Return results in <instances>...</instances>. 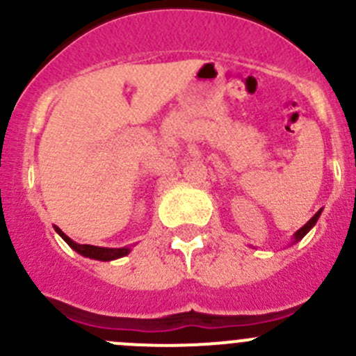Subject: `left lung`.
Masks as SVG:
<instances>
[{
  "mask_svg": "<svg viewBox=\"0 0 356 356\" xmlns=\"http://www.w3.org/2000/svg\"><path fill=\"white\" fill-rule=\"evenodd\" d=\"M321 211H322V210H318V211H317V213H315V215H314V217H312V218H310V220H308V222H307V224H305V225H303V227H301V229H300V231H298V232H296V234H294V239H296V241H300V239H301V238H303V236H305V234H307V232H308V231H310V229H312V227H314V225H315V224H317L318 217H321ZM296 241H294V243H296Z\"/></svg>",
  "mask_w": 356,
  "mask_h": 356,
  "instance_id": "1",
  "label": "left lung"
}]
</instances>
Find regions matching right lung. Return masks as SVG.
<instances>
[{"mask_svg": "<svg viewBox=\"0 0 356 356\" xmlns=\"http://www.w3.org/2000/svg\"><path fill=\"white\" fill-rule=\"evenodd\" d=\"M56 232L65 239V243L72 250H75L77 253H81L82 257H88V258H95V260H102V261H108V260H115V258H120L125 257L129 253V248H99V246H92V245H77V243L72 241L67 234H63L58 227H55Z\"/></svg>", "mask_w": 356, "mask_h": 356, "instance_id": "add662e5", "label": "right lung"}]
</instances>
